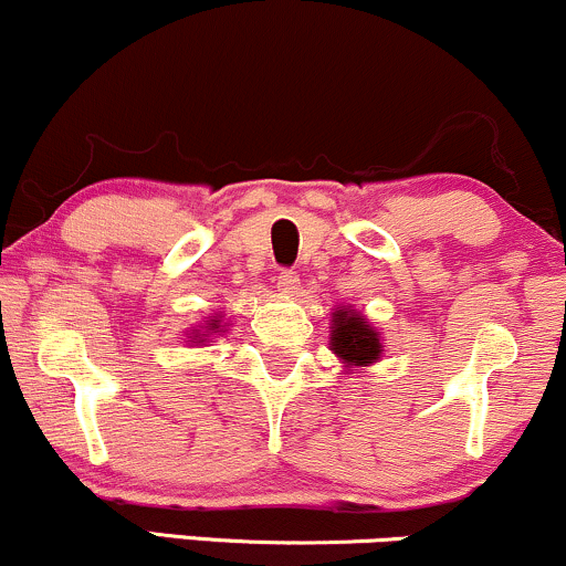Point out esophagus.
Segmentation results:
<instances>
[{
    "label": "esophagus",
    "instance_id": "1",
    "mask_svg": "<svg viewBox=\"0 0 566 566\" xmlns=\"http://www.w3.org/2000/svg\"><path fill=\"white\" fill-rule=\"evenodd\" d=\"M296 283H300V277H296L294 270H281V272H277V289H281L283 294H291V291L296 289Z\"/></svg>",
    "mask_w": 566,
    "mask_h": 566
}]
</instances>
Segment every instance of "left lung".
Returning <instances> with one entry per match:
<instances>
[{
  "instance_id": "left-lung-1",
  "label": "left lung",
  "mask_w": 566,
  "mask_h": 566,
  "mask_svg": "<svg viewBox=\"0 0 566 566\" xmlns=\"http://www.w3.org/2000/svg\"><path fill=\"white\" fill-rule=\"evenodd\" d=\"M379 336L366 323V317L350 313V310H336L334 313V334L332 350L339 355L345 364L366 366L379 358Z\"/></svg>"
}]
</instances>
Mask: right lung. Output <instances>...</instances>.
Here are the masks:
<instances>
[{
  "instance_id": "1",
  "label": "right lung",
  "mask_w": 566,
  "mask_h": 566,
  "mask_svg": "<svg viewBox=\"0 0 566 566\" xmlns=\"http://www.w3.org/2000/svg\"><path fill=\"white\" fill-rule=\"evenodd\" d=\"M216 328H219V321H213V323H208V332H216ZM200 336H206V334H200Z\"/></svg>"
}]
</instances>
